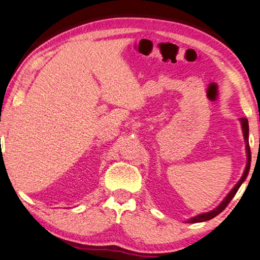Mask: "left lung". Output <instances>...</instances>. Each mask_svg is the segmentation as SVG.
Segmentation results:
<instances>
[{"label":"left lung","instance_id":"1","mask_svg":"<svg viewBox=\"0 0 260 260\" xmlns=\"http://www.w3.org/2000/svg\"><path fill=\"white\" fill-rule=\"evenodd\" d=\"M240 125H242V130H243V136L244 139H245V151H246V167H245V170L243 172V176L240 177V179L238 180V183L236 184L235 186L232 187V190L230 192L228 193L226 197H225L223 201L219 205L217 206V208H214L213 210L209 212H204V213H199L197 216L194 217H191L189 219L186 220V223H202V221H206V220H210L214 218L216 216H218L223 210L226 208L229 203L231 202V199L235 197V194L237 193V191L240 187V185L245 182L247 175H249V171H250V167H251V150H250V144H249V121H247L246 118H240Z\"/></svg>","mask_w":260,"mask_h":260}]
</instances>
